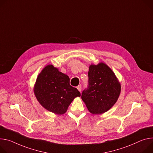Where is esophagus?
<instances>
[{
    "label": "esophagus",
    "mask_w": 153,
    "mask_h": 153,
    "mask_svg": "<svg viewBox=\"0 0 153 153\" xmlns=\"http://www.w3.org/2000/svg\"><path fill=\"white\" fill-rule=\"evenodd\" d=\"M77 90H78L80 92H81V90H82V86H81V85L77 86Z\"/></svg>",
    "instance_id": "34e87169"
}]
</instances>
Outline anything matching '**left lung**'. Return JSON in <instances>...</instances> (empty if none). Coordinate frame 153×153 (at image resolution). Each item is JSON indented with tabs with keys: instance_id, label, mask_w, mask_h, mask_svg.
Listing matches in <instances>:
<instances>
[{
	"instance_id": "8db88e82",
	"label": "left lung",
	"mask_w": 153,
	"mask_h": 153,
	"mask_svg": "<svg viewBox=\"0 0 153 153\" xmlns=\"http://www.w3.org/2000/svg\"><path fill=\"white\" fill-rule=\"evenodd\" d=\"M88 75V87L82 93V100L91 114L104 113L117 102L120 84L112 69L103 63L90 65Z\"/></svg>"
}]
</instances>
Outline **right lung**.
<instances>
[{"mask_svg":"<svg viewBox=\"0 0 153 153\" xmlns=\"http://www.w3.org/2000/svg\"><path fill=\"white\" fill-rule=\"evenodd\" d=\"M34 93L41 105L59 115L65 114L73 100L80 96L78 90L69 84V77L51 65L38 75Z\"/></svg>","mask_w":153,"mask_h":153,"instance_id":"1","label":"right lung"}]
</instances>
